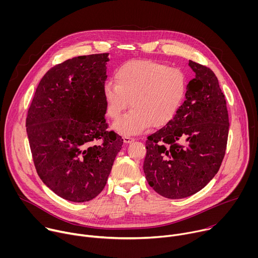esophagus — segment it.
I'll list each match as a JSON object with an SVG mask.
<instances>
[{"label":"esophagus","instance_id":"34e87169","mask_svg":"<svg viewBox=\"0 0 258 258\" xmlns=\"http://www.w3.org/2000/svg\"><path fill=\"white\" fill-rule=\"evenodd\" d=\"M134 141H135L134 138H131V137H123V142H124L125 144H131V143H133Z\"/></svg>","mask_w":258,"mask_h":258}]
</instances>
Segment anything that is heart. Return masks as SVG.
<instances>
[{
	"label": "heart",
	"mask_w": 258,
	"mask_h": 258,
	"mask_svg": "<svg viewBox=\"0 0 258 258\" xmlns=\"http://www.w3.org/2000/svg\"><path fill=\"white\" fill-rule=\"evenodd\" d=\"M114 81L115 85H104L103 98L111 119H117L131 103V111L112 125L123 136L139 135L149 125L157 128L168 124L186 94L183 73L154 60L123 63L115 70Z\"/></svg>",
	"instance_id": "b5f03b06"
}]
</instances>
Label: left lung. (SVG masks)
<instances>
[{
  "label": "left lung",
  "instance_id": "obj_1",
  "mask_svg": "<svg viewBox=\"0 0 258 258\" xmlns=\"http://www.w3.org/2000/svg\"><path fill=\"white\" fill-rule=\"evenodd\" d=\"M195 79L189 82L186 100L166 126L148 137L144 172L159 195L189 197L217 173L225 157L229 114L225 95L213 71L189 60Z\"/></svg>",
  "mask_w": 258,
  "mask_h": 258
}]
</instances>
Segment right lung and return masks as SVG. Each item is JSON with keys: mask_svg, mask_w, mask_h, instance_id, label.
<instances>
[{"mask_svg": "<svg viewBox=\"0 0 258 258\" xmlns=\"http://www.w3.org/2000/svg\"><path fill=\"white\" fill-rule=\"evenodd\" d=\"M108 53L55 65L41 80L26 117L39 176L55 194L87 202L105 188L123 140L109 132L103 88Z\"/></svg>", "mask_w": 258, "mask_h": 258, "instance_id": "right-lung-1", "label": "right lung"}]
</instances>
